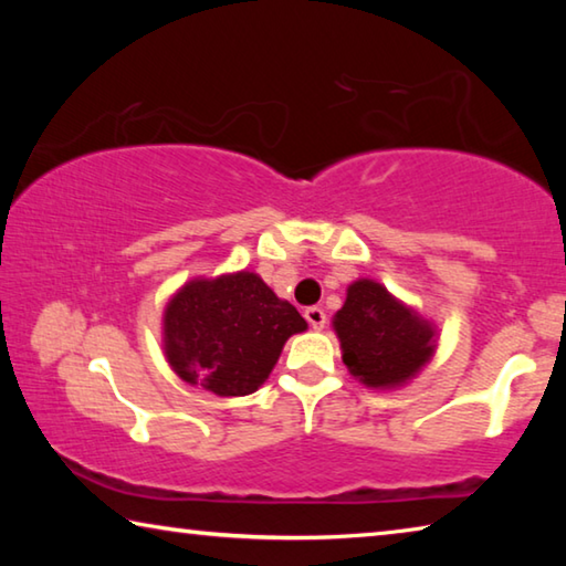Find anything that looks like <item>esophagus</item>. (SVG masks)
I'll return each instance as SVG.
<instances>
[{"mask_svg":"<svg viewBox=\"0 0 566 566\" xmlns=\"http://www.w3.org/2000/svg\"><path fill=\"white\" fill-rule=\"evenodd\" d=\"M306 322H310L312 329H324V324H327V314H324L322 306H310V310L304 312Z\"/></svg>","mask_w":566,"mask_h":566,"instance_id":"34e87169","label":"esophagus"}]
</instances>
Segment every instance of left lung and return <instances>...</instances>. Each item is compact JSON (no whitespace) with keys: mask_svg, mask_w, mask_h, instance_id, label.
<instances>
[{"mask_svg":"<svg viewBox=\"0 0 566 566\" xmlns=\"http://www.w3.org/2000/svg\"><path fill=\"white\" fill-rule=\"evenodd\" d=\"M332 324L347 369L371 389L407 385L437 347L434 324L375 280L349 284L347 302Z\"/></svg>","mask_w":566,"mask_h":566,"instance_id":"left-lung-1","label":"left lung"}]
</instances>
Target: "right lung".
Wrapping results in <instances>:
<instances>
[{
	"label": "right lung",
	"instance_id": "right-lung-1",
	"mask_svg": "<svg viewBox=\"0 0 566 566\" xmlns=\"http://www.w3.org/2000/svg\"><path fill=\"white\" fill-rule=\"evenodd\" d=\"M306 329L290 302L254 272L191 280L165 310V354L171 369L219 397L260 389L284 342Z\"/></svg>",
	"mask_w": 566,
	"mask_h": 566
}]
</instances>
